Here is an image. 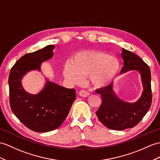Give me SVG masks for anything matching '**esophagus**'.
<instances>
[{
    "label": "esophagus",
    "mask_w": 160,
    "mask_h": 160,
    "mask_svg": "<svg viewBox=\"0 0 160 160\" xmlns=\"http://www.w3.org/2000/svg\"><path fill=\"white\" fill-rule=\"evenodd\" d=\"M79 94L82 97H88V96H89V93L84 90H80L79 92Z\"/></svg>",
    "instance_id": "obj_1"
}]
</instances>
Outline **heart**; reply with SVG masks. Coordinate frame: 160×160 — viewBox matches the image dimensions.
<instances>
[{"label": "heart", "instance_id": "b5f03b06", "mask_svg": "<svg viewBox=\"0 0 160 160\" xmlns=\"http://www.w3.org/2000/svg\"><path fill=\"white\" fill-rule=\"evenodd\" d=\"M120 62L115 56L101 51H82L76 53L71 62L65 64L64 74L73 83H80L82 77L89 76L96 88L110 84L120 71Z\"/></svg>", "mask_w": 160, "mask_h": 160}]
</instances>
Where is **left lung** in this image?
<instances>
[{"label": "left lung", "mask_w": 160, "mask_h": 160, "mask_svg": "<svg viewBox=\"0 0 160 160\" xmlns=\"http://www.w3.org/2000/svg\"><path fill=\"white\" fill-rule=\"evenodd\" d=\"M121 56L123 60V67L120 74L132 70L138 71L141 76L143 91L138 100L133 103L123 101L116 96L113 83L96 91L102 100L96 115L104 126L114 130H123L137 125L149 111L152 102L149 66L137 55L123 48Z\"/></svg>", "instance_id": "1"}]
</instances>
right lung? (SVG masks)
Instances as JSON below:
<instances>
[{
  "instance_id": "add662e5",
  "label": "right lung",
  "mask_w": 160,
  "mask_h": 160,
  "mask_svg": "<svg viewBox=\"0 0 160 160\" xmlns=\"http://www.w3.org/2000/svg\"><path fill=\"white\" fill-rule=\"evenodd\" d=\"M54 48L49 45L26 54L15 62L9 73L11 110L25 126L34 132H47L60 127L76 98L75 89L62 87L49 79L37 94L28 93L22 87L24 75L33 70L41 71V63L53 57Z\"/></svg>"
}]
</instances>
